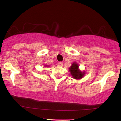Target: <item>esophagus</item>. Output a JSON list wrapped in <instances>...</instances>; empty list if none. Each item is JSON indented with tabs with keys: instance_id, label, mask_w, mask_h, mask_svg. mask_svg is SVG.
<instances>
[{
	"instance_id": "esophagus-1",
	"label": "esophagus",
	"mask_w": 121,
	"mask_h": 121,
	"mask_svg": "<svg viewBox=\"0 0 121 121\" xmlns=\"http://www.w3.org/2000/svg\"><path fill=\"white\" fill-rule=\"evenodd\" d=\"M58 66H63V63H62V62H58Z\"/></svg>"
}]
</instances>
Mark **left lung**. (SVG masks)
<instances>
[{
  "instance_id": "left-lung-1",
  "label": "left lung",
  "mask_w": 121,
  "mask_h": 121,
  "mask_svg": "<svg viewBox=\"0 0 121 121\" xmlns=\"http://www.w3.org/2000/svg\"><path fill=\"white\" fill-rule=\"evenodd\" d=\"M78 65L76 62L72 64V66L69 68V72L71 74L72 77L74 79L79 80L82 78L85 75V72H82L78 69Z\"/></svg>"
}]
</instances>
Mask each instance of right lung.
<instances>
[{
	"label": "right lung",
	"instance_id": "1",
	"mask_svg": "<svg viewBox=\"0 0 121 121\" xmlns=\"http://www.w3.org/2000/svg\"><path fill=\"white\" fill-rule=\"evenodd\" d=\"M45 66H47V65H45Z\"/></svg>",
	"mask_w": 121,
	"mask_h": 121
}]
</instances>
